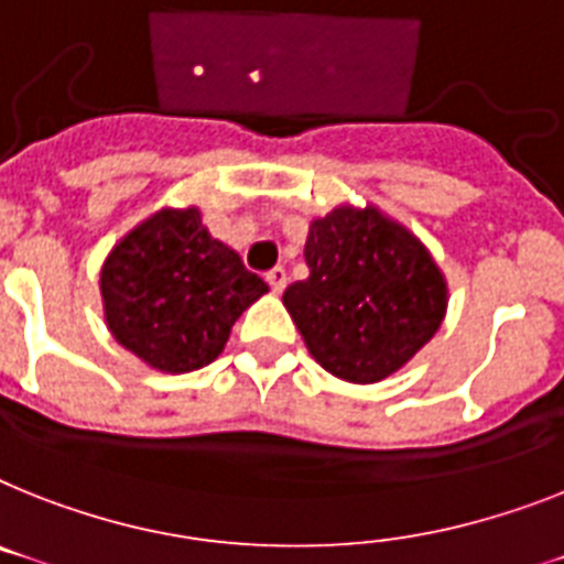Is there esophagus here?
<instances>
[{
	"mask_svg": "<svg viewBox=\"0 0 564 564\" xmlns=\"http://www.w3.org/2000/svg\"><path fill=\"white\" fill-rule=\"evenodd\" d=\"M268 285H271V291L273 293H282L285 291V285H288V273H285V268H273L271 273H268Z\"/></svg>",
	"mask_w": 564,
	"mask_h": 564,
	"instance_id": "obj_1",
	"label": "esophagus"
}]
</instances>
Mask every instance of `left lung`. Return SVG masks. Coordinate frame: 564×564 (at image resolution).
Listing matches in <instances>:
<instances>
[{
    "label": "left lung",
    "mask_w": 564,
    "mask_h": 564,
    "mask_svg": "<svg viewBox=\"0 0 564 564\" xmlns=\"http://www.w3.org/2000/svg\"><path fill=\"white\" fill-rule=\"evenodd\" d=\"M308 279L282 293L311 357L348 383L403 369L444 323L446 279L415 232L377 207H334L305 241Z\"/></svg>",
    "instance_id": "1"
}]
</instances>
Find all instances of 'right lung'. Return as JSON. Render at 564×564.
<instances>
[{
    "label": "right lung",
    "mask_w": 564,
    "mask_h": 564,
    "mask_svg": "<svg viewBox=\"0 0 564 564\" xmlns=\"http://www.w3.org/2000/svg\"><path fill=\"white\" fill-rule=\"evenodd\" d=\"M262 293L268 285L209 236L195 207L158 209L126 232L100 271L111 337L166 375L216 360L232 323Z\"/></svg>",
    "instance_id": "add662e5"
}]
</instances>
